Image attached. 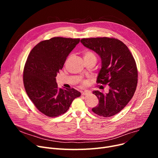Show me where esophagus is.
<instances>
[{
	"mask_svg": "<svg viewBox=\"0 0 158 158\" xmlns=\"http://www.w3.org/2000/svg\"><path fill=\"white\" fill-rule=\"evenodd\" d=\"M89 94H90V91H89V90H85V91H84V92H82V95H86Z\"/></svg>",
	"mask_w": 158,
	"mask_h": 158,
	"instance_id": "obj_1",
	"label": "esophagus"
}]
</instances>
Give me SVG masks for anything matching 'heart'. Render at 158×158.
<instances>
[{
  "label": "heart",
  "instance_id": "heart-1",
  "mask_svg": "<svg viewBox=\"0 0 158 158\" xmlns=\"http://www.w3.org/2000/svg\"><path fill=\"white\" fill-rule=\"evenodd\" d=\"M83 57H84V59H85V58H89V57H95V56L93 52H92L91 51H86L83 52Z\"/></svg>",
  "mask_w": 158,
  "mask_h": 158
}]
</instances>
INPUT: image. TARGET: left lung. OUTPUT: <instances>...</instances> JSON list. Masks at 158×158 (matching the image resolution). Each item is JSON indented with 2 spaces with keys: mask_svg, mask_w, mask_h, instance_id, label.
<instances>
[{
  "mask_svg": "<svg viewBox=\"0 0 158 158\" xmlns=\"http://www.w3.org/2000/svg\"><path fill=\"white\" fill-rule=\"evenodd\" d=\"M81 42L101 57L97 82L110 86L107 94L94 91L98 104L92 111L103 117H112L122 110L135 94L138 82L135 60L128 47L118 39L82 38Z\"/></svg>",
  "mask_w": 158,
  "mask_h": 158,
  "instance_id": "obj_1",
  "label": "left lung"
}]
</instances>
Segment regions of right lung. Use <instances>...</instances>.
<instances>
[{"instance_id": "obj_1", "label": "right lung", "mask_w": 158, "mask_h": 158, "mask_svg": "<svg viewBox=\"0 0 158 158\" xmlns=\"http://www.w3.org/2000/svg\"><path fill=\"white\" fill-rule=\"evenodd\" d=\"M79 41V38L54 37L38 44L27 57L23 74L25 89L36 108L47 117L64 114L81 95L73 88H59L56 79Z\"/></svg>"}]
</instances>
